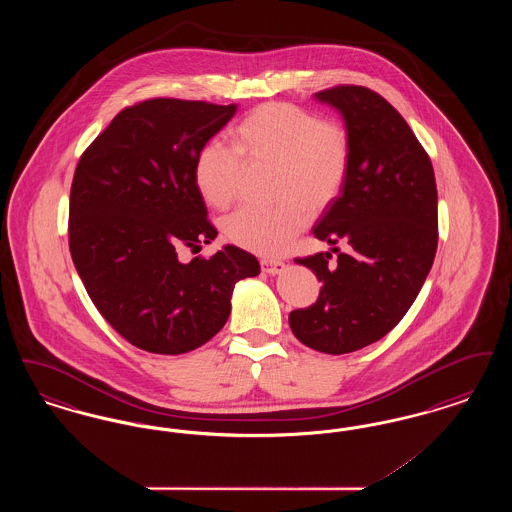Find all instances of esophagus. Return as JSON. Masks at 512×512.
<instances>
[{
  "instance_id": "obj_1",
  "label": "esophagus",
  "mask_w": 512,
  "mask_h": 512,
  "mask_svg": "<svg viewBox=\"0 0 512 512\" xmlns=\"http://www.w3.org/2000/svg\"><path fill=\"white\" fill-rule=\"evenodd\" d=\"M261 268L267 274H280L286 268V265L282 261H276V259H261Z\"/></svg>"
}]
</instances>
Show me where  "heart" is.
I'll use <instances>...</instances> for the list:
<instances>
[{
  "instance_id": "heart-1",
  "label": "heart",
  "mask_w": 512,
  "mask_h": 512,
  "mask_svg": "<svg viewBox=\"0 0 512 512\" xmlns=\"http://www.w3.org/2000/svg\"><path fill=\"white\" fill-rule=\"evenodd\" d=\"M234 146L207 140L195 155L194 180L215 209L230 207L242 190L245 161L276 167L272 209L244 207L224 222L228 242L259 255L284 253L309 224L311 211L328 209L341 194L353 161L349 128L292 103H263L232 132Z\"/></svg>"
}]
</instances>
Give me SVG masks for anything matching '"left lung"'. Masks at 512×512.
Instances as JSON below:
<instances>
[{
  "mask_svg": "<svg viewBox=\"0 0 512 512\" xmlns=\"http://www.w3.org/2000/svg\"><path fill=\"white\" fill-rule=\"evenodd\" d=\"M317 99L343 115L353 161L313 232L349 251L332 249L338 265H328L332 253L295 259L322 288L311 307L290 313V328L307 347L343 355L384 338L413 305L438 249V188L428 153L380 94L341 84Z\"/></svg>",
  "mask_w": 512,
  "mask_h": 512,
  "instance_id": "left-lung-1",
  "label": "left lung"
}]
</instances>
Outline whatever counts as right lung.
Segmentation results:
<instances>
[{
  "label": "right lung",
  "mask_w": 512,
  "mask_h": 512,
  "mask_svg": "<svg viewBox=\"0 0 512 512\" xmlns=\"http://www.w3.org/2000/svg\"><path fill=\"white\" fill-rule=\"evenodd\" d=\"M236 105L153 98L124 107L82 153L71 186L69 249L84 288L126 341L159 355L194 351L230 315L238 280L259 261L226 245L199 251L217 228L194 180L195 155Z\"/></svg>",
  "instance_id": "add662e5"
}]
</instances>
